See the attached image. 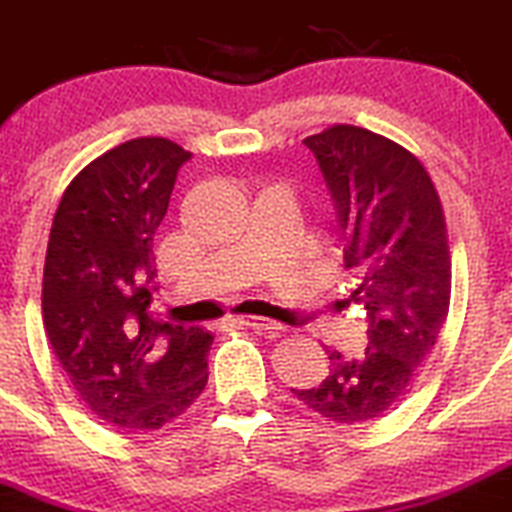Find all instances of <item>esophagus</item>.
Masks as SVG:
<instances>
[{
	"instance_id": "1",
	"label": "esophagus",
	"mask_w": 512,
	"mask_h": 512,
	"mask_svg": "<svg viewBox=\"0 0 512 512\" xmlns=\"http://www.w3.org/2000/svg\"><path fill=\"white\" fill-rule=\"evenodd\" d=\"M232 322L252 327V330H257V332H267V335H277V332L282 330L280 322H272V320H267V317H255V315H235L232 317Z\"/></svg>"
}]
</instances>
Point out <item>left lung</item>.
I'll return each mask as SVG.
<instances>
[{
  "mask_svg": "<svg viewBox=\"0 0 512 512\" xmlns=\"http://www.w3.org/2000/svg\"><path fill=\"white\" fill-rule=\"evenodd\" d=\"M302 142L335 205L337 245L357 277L347 305L365 310L367 347L327 350L325 380L292 393L332 423H365L403 398L448 317L443 207L418 157L375 132L335 124Z\"/></svg>",
  "mask_w": 512,
  "mask_h": 512,
  "instance_id": "left-lung-1",
  "label": "left lung"
}]
</instances>
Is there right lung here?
I'll return each instance as SVG.
<instances>
[{"label": "right lung", "mask_w": 512, "mask_h": 512, "mask_svg": "<svg viewBox=\"0 0 512 512\" xmlns=\"http://www.w3.org/2000/svg\"><path fill=\"white\" fill-rule=\"evenodd\" d=\"M190 160L165 137H140L89 162L49 232L42 317L72 388L99 420L157 430L207 385L212 335L155 307L152 240Z\"/></svg>", "instance_id": "right-lung-1"}]
</instances>
